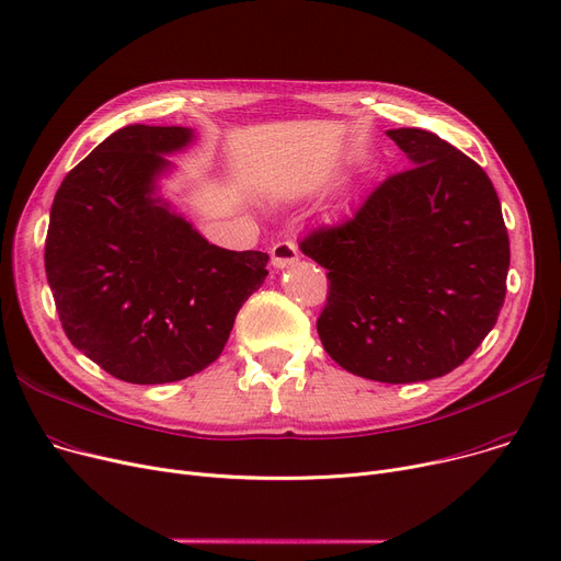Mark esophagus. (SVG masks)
Listing matches in <instances>:
<instances>
[{
	"instance_id": "esophagus-1",
	"label": "esophagus",
	"mask_w": 561,
	"mask_h": 561,
	"mask_svg": "<svg viewBox=\"0 0 561 561\" xmlns=\"http://www.w3.org/2000/svg\"><path fill=\"white\" fill-rule=\"evenodd\" d=\"M271 256H273V265L275 268H288V265H293L298 261V245L293 241H279L273 245L271 250Z\"/></svg>"
}]
</instances>
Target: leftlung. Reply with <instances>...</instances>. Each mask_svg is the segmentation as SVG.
Returning <instances> with one entry per match:
<instances>
[{
  "mask_svg": "<svg viewBox=\"0 0 561 561\" xmlns=\"http://www.w3.org/2000/svg\"><path fill=\"white\" fill-rule=\"evenodd\" d=\"M409 159L336 227L300 250L328 268L316 328L347 373L387 385L448 375L493 330L510 236L486 172L423 129H389Z\"/></svg>",
  "mask_w": 561,
  "mask_h": 561,
  "instance_id": "obj_1",
  "label": "left lung"
}]
</instances>
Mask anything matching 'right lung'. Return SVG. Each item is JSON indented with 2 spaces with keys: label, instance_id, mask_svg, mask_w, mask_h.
I'll list each match as a JSON object with an SVG mask.
<instances>
[{
  "label": "right lung",
  "instance_id": "1",
  "mask_svg": "<svg viewBox=\"0 0 561 561\" xmlns=\"http://www.w3.org/2000/svg\"><path fill=\"white\" fill-rule=\"evenodd\" d=\"M188 127L129 125L54 195L45 273L70 343L108 375L165 385L214 364L268 254L209 243L159 195Z\"/></svg>",
  "mask_w": 561,
  "mask_h": 561
}]
</instances>
